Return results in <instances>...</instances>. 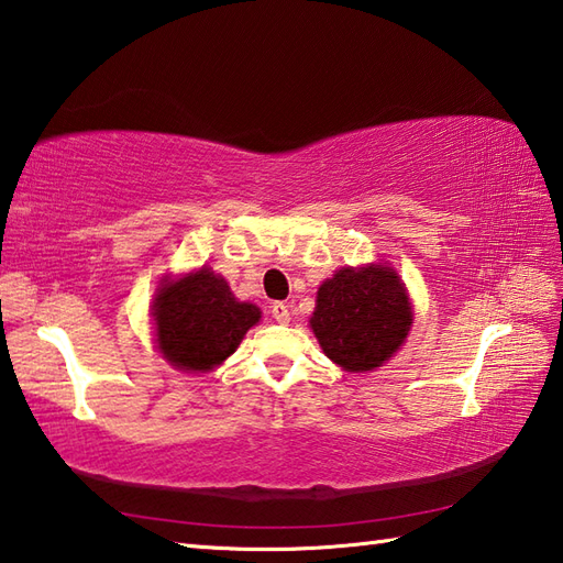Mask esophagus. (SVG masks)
Listing matches in <instances>:
<instances>
[{
	"instance_id": "esophagus-1",
	"label": "esophagus",
	"mask_w": 563,
	"mask_h": 563,
	"mask_svg": "<svg viewBox=\"0 0 563 563\" xmlns=\"http://www.w3.org/2000/svg\"><path fill=\"white\" fill-rule=\"evenodd\" d=\"M272 316H274V320H277V322L286 324V322L291 320V310H289V306L279 301V303L272 306Z\"/></svg>"
}]
</instances>
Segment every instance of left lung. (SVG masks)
<instances>
[{"label":"left lung","mask_w":563,"mask_h":563,"mask_svg":"<svg viewBox=\"0 0 563 563\" xmlns=\"http://www.w3.org/2000/svg\"><path fill=\"white\" fill-rule=\"evenodd\" d=\"M411 320L407 286L387 262L342 267L318 289L310 330L322 352L349 373L383 366L405 344Z\"/></svg>","instance_id":"left-lung-1"}]
</instances>
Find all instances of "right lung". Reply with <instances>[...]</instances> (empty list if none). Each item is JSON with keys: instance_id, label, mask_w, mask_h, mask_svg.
Masks as SVG:
<instances>
[{"instance_id": "add662e5", "label": "right lung", "mask_w": 563, "mask_h": 563, "mask_svg": "<svg viewBox=\"0 0 563 563\" xmlns=\"http://www.w3.org/2000/svg\"><path fill=\"white\" fill-rule=\"evenodd\" d=\"M152 316L156 346L168 364L187 373H207L239 349L262 310L239 301L221 274L199 267L178 279H161Z\"/></svg>"}]
</instances>
